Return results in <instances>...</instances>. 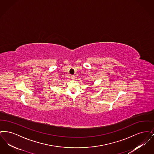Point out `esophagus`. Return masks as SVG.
I'll return each mask as SVG.
<instances>
[{
	"mask_svg": "<svg viewBox=\"0 0 154 154\" xmlns=\"http://www.w3.org/2000/svg\"><path fill=\"white\" fill-rule=\"evenodd\" d=\"M71 79H72V80H74V79H75V76L73 75H71Z\"/></svg>",
	"mask_w": 154,
	"mask_h": 154,
	"instance_id": "1",
	"label": "esophagus"
}]
</instances>
